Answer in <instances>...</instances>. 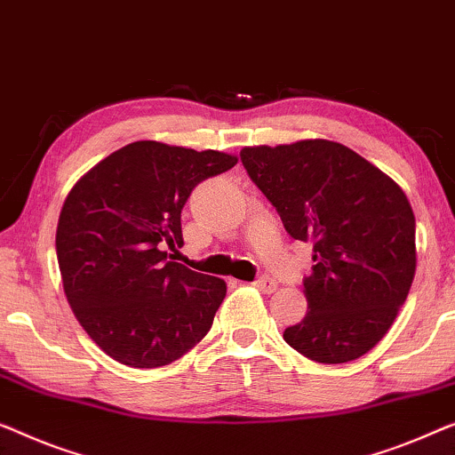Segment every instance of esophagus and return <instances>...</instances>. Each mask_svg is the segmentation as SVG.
Masks as SVG:
<instances>
[{"label":"esophagus","instance_id":"esophagus-1","mask_svg":"<svg viewBox=\"0 0 455 455\" xmlns=\"http://www.w3.org/2000/svg\"><path fill=\"white\" fill-rule=\"evenodd\" d=\"M252 285L256 287V289H260L262 293H273L275 289H276V281L275 279H271V276H267V275H262V276H259V279H256Z\"/></svg>","mask_w":455,"mask_h":455}]
</instances>
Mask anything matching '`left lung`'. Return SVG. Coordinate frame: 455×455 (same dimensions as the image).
I'll return each instance as SVG.
<instances>
[{
	"label": "left lung",
	"mask_w": 455,
	"mask_h": 455,
	"mask_svg": "<svg viewBox=\"0 0 455 455\" xmlns=\"http://www.w3.org/2000/svg\"><path fill=\"white\" fill-rule=\"evenodd\" d=\"M240 160L287 234L314 246L309 312L283 339L318 363L359 359L384 339L414 279V213L403 188L326 140L243 148Z\"/></svg>",
	"instance_id": "obj_1"
}]
</instances>
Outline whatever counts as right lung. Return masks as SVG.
Segmentation results:
<instances>
[{
  "label": "right lung",
  "mask_w": 455,
  "mask_h": 455,
  "mask_svg": "<svg viewBox=\"0 0 455 455\" xmlns=\"http://www.w3.org/2000/svg\"><path fill=\"white\" fill-rule=\"evenodd\" d=\"M238 157L157 141L129 143L69 190L57 226L68 301L115 361L151 370L180 359L213 324L226 283L168 260L182 243L180 213L196 184Z\"/></svg>",
  "instance_id": "1"
}]
</instances>
